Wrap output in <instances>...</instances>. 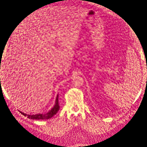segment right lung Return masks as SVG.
<instances>
[{"instance_id":"right-lung-1","label":"right lung","mask_w":147,"mask_h":147,"mask_svg":"<svg viewBox=\"0 0 147 147\" xmlns=\"http://www.w3.org/2000/svg\"><path fill=\"white\" fill-rule=\"evenodd\" d=\"M59 95H57L55 100V104L54 106L51 111H49L46 114H38L35 115H29L24 114L23 112H20L21 113L23 114L24 116L27 117L28 118L31 119H48L51 118L52 117L54 116V115L57 114V112L59 110Z\"/></svg>"}]
</instances>
